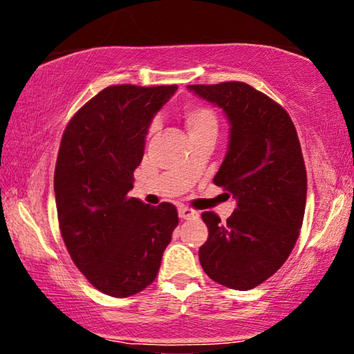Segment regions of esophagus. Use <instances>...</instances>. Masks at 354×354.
<instances>
[{"label": "esophagus", "mask_w": 354, "mask_h": 354, "mask_svg": "<svg viewBox=\"0 0 354 354\" xmlns=\"http://www.w3.org/2000/svg\"><path fill=\"white\" fill-rule=\"evenodd\" d=\"M199 214L193 209H188V207H180L178 209V216H180L182 220H189V218H194V216H198Z\"/></svg>", "instance_id": "esophagus-1"}]
</instances>
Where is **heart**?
<instances>
[{
  "instance_id": "1",
  "label": "heart",
  "mask_w": 354,
  "mask_h": 354,
  "mask_svg": "<svg viewBox=\"0 0 354 354\" xmlns=\"http://www.w3.org/2000/svg\"><path fill=\"white\" fill-rule=\"evenodd\" d=\"M185 124H187L189 134L204 131V129H216V113L210 107L203 104H189L183 112ZM156 128V123L150 127V131Z\"/></svg>"
}]
</instances>
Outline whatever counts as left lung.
Returning a JSON list of instances; mask_svg holds the SVG:
<instances>
[{"instance_id": "left-lung-1", "label": "left lung", "mask_w": 354, "mask_h": 354, "mask_svg": "<svg viewBox=\"0 0 354 354\" xmlns=\"http://www.w3.org/2000/svg\"><path fill=\"white\" fill-rule=\"evenodd\" d=\"M188 90L226 113L230 144L214 183L237 203L226 221L203 214L209 239L201 266L216 283L252 290L283 266L302 226L307 172L296 128L283 107L248 84Z\"/></svg>"}]
</instances>
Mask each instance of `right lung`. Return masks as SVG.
Masks as SVG:
<instances>
[{
    "label": "right lung",
    "instance_id": "right-lung-1",
    "mask_svg": "<svg viewBox=\"0 0 354 354\" xmlns=\"http://www.w3.org/2000/svg\"><path fill=\"white\" fill-rule=\"evenodd\" d=\"M177 85H113L71 118L53 177L62 237L77 269L104 295L128 297L156 279L177 209L128 198L155 113Z\"/></svg>",
    "mask_w": 354,
    "mask_h": 354
}]
</instances>
